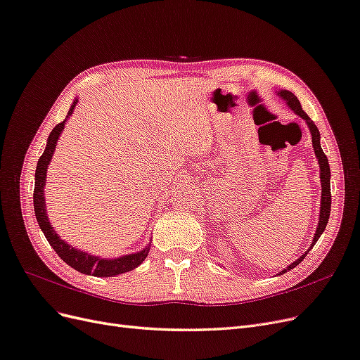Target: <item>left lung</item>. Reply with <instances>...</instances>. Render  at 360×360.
I'll return each instance as SVG.
<instances>
[{
  "mask_svg": "<svg viewBox=\"0 0 360 360\" xmlns=\"http://www.w3.org/2000/svg\"><path fill=\"white\" fill-rule=\"evenodd\" d=\"M278 94L282 97V99L287 101L288 106L291 108V110H292L294 112H296L300 118H303L304 122H307V124H308V127H309V130H311L314 153H315V156H317L319 163H320V179H321V207H320V221H319V228H317V231H315V236H314V238H312V246H314L315 243H317V240L320 238L321 233L324 231V228H326V225H328L329 216H330V204H332V198H330V167H329V160H328V158H326L324 151H323V148H321V146H320V132H319V129H317V126L314 124L312 120L308 117V114L302 110V105H300V102L297 101V97L294 96L291 91H287V90H281ZM312 246H311V248H312ZM308 252H309V250H308ZM308 252H307V254H308ZM307 254H304V255H307ZM304 255H303V257H300L299 259L294 261V263H291L287 269H284V271H282V274H285L287 270H291V269L296 267V266L300 263V261L304 258Z\"/></svg>",
  "mask_w": 360,
  "mask_h": 360,
  "instance_id": "1",
  "label": "left lung"
}]
</instances>
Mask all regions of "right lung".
<instances>
[{"mask_svg": "<svg viewBox=\"0 0 360 360\" xmlns=\"http://www.w3.org/2000/svg\"><path fill=\"white\" fill-rule=\"evenodd\" d=\"M76 102L78 101L73 102L68 117L73 112ZM64 123H66V120H63L61 123H58L56 127H53L51 135L48 136L46 148L43 151V155L40 156L36 167V186H34V195H32V201H34V213H36L40 230L43 231V234H45L46 240L49 242V245L53 248V250H56L64 263H68L70 267L78 270L79 274L106 278V276H115L120 274H124V271L134 270L146 259L150 248H146L144 250H141V252L130 254L117 259H101L99 257H93L85 252H81V250H76L72 246H69L66 242H63L61 238L56 234V231H53V228L49 225L43 186H45V181H46V169L52 159L53 151H56L57 139L63 132Z\"/></svg>", "mask_w": 360, "mask_h": 360, "instance_id": "right-lung-1", "label": "right lung"}]
</instances>
